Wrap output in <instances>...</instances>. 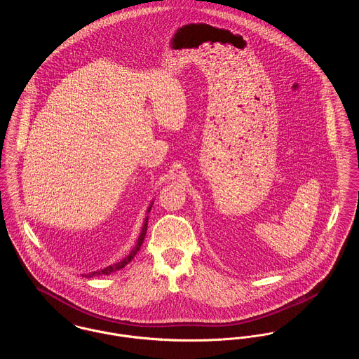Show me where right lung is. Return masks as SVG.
Returning <instances> with one entry per match:
<instances>
[{
    "label": "right lung",
    "mask_w": 359,
    "mask_h": 359,
    "mask_svg": "<svg viewBox=\"0 0 359 359\" xmlns=\"http://www.w3.org/2000/svg\"><path fill=\"white\" fill-rule=\"evenodd\" d=\"M153 203H154V201H151V203L149 205V208H147V210H146V217H144V222H143V226H142V231H140V234H139V238L136 241V245L133 246V249L130 250V253L128 255V256H125L121 262H117V263H114V264H111V266H107L106 269H103V270H97V271H92V273H88V274H82V277H85V278H92V277H99V276H110L111 273H116V271H118L121 269H123L128 263H130L132 262V259L136 256V253L140 250V246H142V243H143V241H144V237H146V233H147V223H149V212L151 210V206H153Z\"/></svg>",
    "instance_id": "right-lung-1"
}]
</instances>
